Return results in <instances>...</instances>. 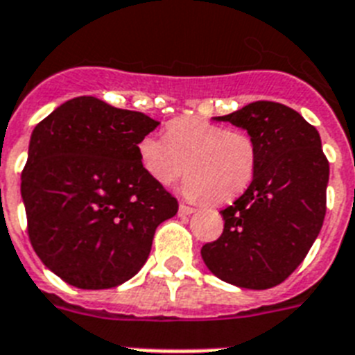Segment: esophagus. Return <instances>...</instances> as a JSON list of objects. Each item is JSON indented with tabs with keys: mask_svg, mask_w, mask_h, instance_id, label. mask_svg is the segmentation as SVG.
I'll return each mask as SVG.
<instances>
[{
	"mask_svg": "<svg viewBox=\"0 0 355 355\" xmlns=\"http://www.w3.org/2000/svg\"><path fill=\"white\" fill-rule=\"evenodd\" d=\"M195 207H189V205H184V204H180V207H178V214H180V216H186V214H193L195 213Z\"/></svg>",
	"mask_w": 355,
	"mask_h": 355,
	"instance_id": "esophagus-1",
	"label": "esophagus"
}]
</instances>
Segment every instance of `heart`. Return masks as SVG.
Segmentation results:
<instances>
[{"mask_svg": "<svg viewBox=\"0 0 355 355\" xmlns=\"http://www.w3.org/2000/svg\"><path fill=\"white\" fill-rule=\"evenodd\" d=\"M144 173L169 187L187 171L182 193L189 200H227L242 193L256 169V144L243 132H233L202 117L173 119L166 137L148 133L137 144Z\"/></svg>", "mask_w": 355, "mask_h": 355, "instance_id": "obj_1", "label": "heart"}]
</instances>
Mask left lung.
<instances>
[{
    "mask_svg": "<svg viewBox=\"0 0 355 355\" xmlns=\"http://www.w3.org/2000/svg\"><path fill=\"white\" fill-rule=\"evenodd\" d=\"M213 121L245 130L256 144V169L243 195L222 211V236L202 247V260L227 284L270 288L302 263L323 225L329 160L320 133L270 101Z\"/></svg>",
    "mask_w": 355,
    "mask_h": 355,
    "instance_id": "8db88e82",
    "label": "left lung"
}]
</instances>
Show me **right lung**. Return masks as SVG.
Wrapping results in <instances>:
<instances>
[{"instance_id": "obj_1", "label": "right lung", "mask_w": 355, "mask_h": 355, "mask_svg": "<svg viewBox=\"0 0 355 355\" xmlns=\"http://www.w3.org/2000/svg\"><path fill=\"white\" fill-rule=\"evenodd\" d=\"M160 122L97 97L62 103L34 128L21 173L28 236L46 269L77 288L133 278L178 202L141 168L137 144Z\"/></svg>"}]
</instances>
